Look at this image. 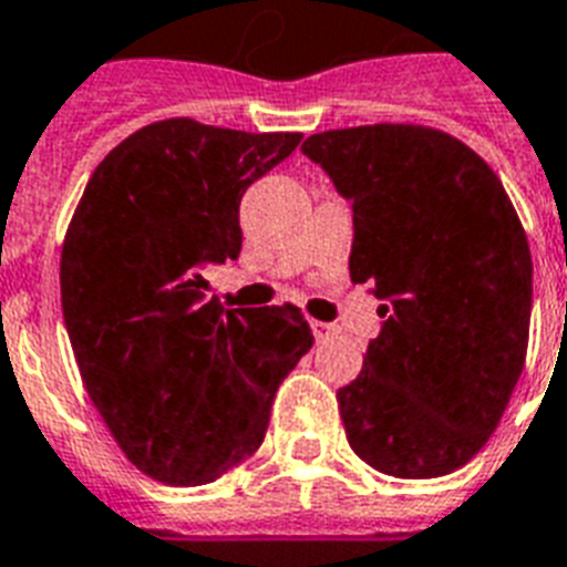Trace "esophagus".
Returning <instances> with one entry per match:
<instances>
[{
	"label": "esophagus",
	"mask_w": 567,
	"mask_h": 567,
	"mask_svg": "<svg viewBox=\"0 0 567 567\" xmlns=\"http://www.w3.org/2000/svg\"><path fill=\"white\" fill-rule=\"evenodd\" d=\"M309 327H312L315 339H318V341L330 339L332 332H336V327H332V323H327V321H309Z\"/></svg>",
	"instance_id": "1"
}]
</instances>
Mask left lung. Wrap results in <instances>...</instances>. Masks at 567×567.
Masks as SVG:
<instances>
[{
  "label": "left lung",
  "mask_w": 567,
  "mask_h": 567,
  "mask_svg": "<svg viewBox=\"0 0 567 567\" xmlns=\"http://www.w3.org/2000/svg\"><path fill=\"white\" fill-rule=\"evenodd\" d=\"M302 154L351 202V279L386 318L336 395L348 443L395 478L452 473L482 452L524 374L533 255L520 216L494 168L443 130H323Z\"/></svg>",
  "instance_id": "8db88e82"
}]
</instances>
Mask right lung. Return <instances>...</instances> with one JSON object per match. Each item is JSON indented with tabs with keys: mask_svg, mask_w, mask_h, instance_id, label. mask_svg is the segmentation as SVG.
Here are the masks:
<instances>
[{
	"mask_svg": "<svg viewBox=\"0 0 567 567\" xmlns=\"http://www.w3.org/2000/svg\"><path fill=\"white\" fill-rule=\"evenodd\" d=\"M300 133L154 121L103 157L62 244V312L82 386L136 470L216 482L261 446L315 344L291 302L226 309L202 267L240 255V198Z\"/></svg>",
	"mask_w": 567,
	"mask_h": 567,
	"instance_id": "obj_1",
	"label": "right lung"
}]
</instances>
